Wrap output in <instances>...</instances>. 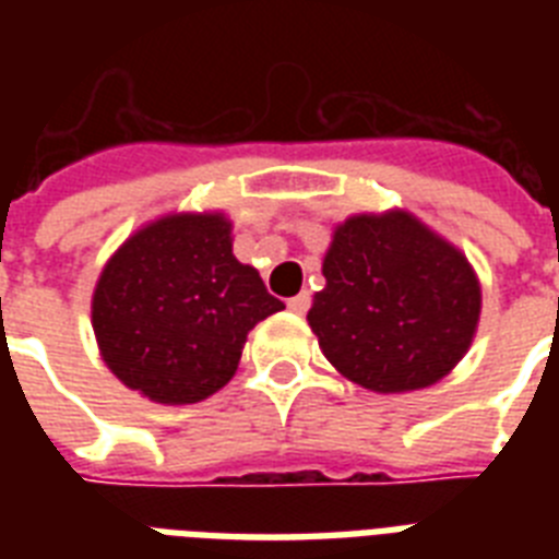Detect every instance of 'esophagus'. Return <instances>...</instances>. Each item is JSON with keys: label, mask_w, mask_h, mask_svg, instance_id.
Listing matches in <instances>:
<instances>
[{"label": "esophagus", "mask_w": 559, "mask_h": 559, "mask_svg": "<svg viewBox=\"0 0 559 559\" xmlns=\"http://www.w3.org/2000/svg\"><path fill=\"white\" fill-rule=\"evenodd\" d=\"M287 307H289V310H293V313L305 316L307 310H310V293H307V289H305V293H298V296H293L287 301Z\"/></svg>", "instance_id": "34e87169"}]
</instances>
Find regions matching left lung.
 Returning <instances> with one entry per match:
<instances>
[{
  "mask_svg": "<svg viewBox=\"0 0 559 559\" xmlns=\"http://www.w3.org/2000/svg\"><path fill=\"white\" fill-rule=\"evenodd\" d=\"M322 272L328 287L307 322L331 366L362 389H426L467 354L481 310L476 275L406 211L345 219Z\"/></svg>",
  "mask_w": 559,
  "mask_h": 559,
  "instance_id": "obj_1",
  "label": "left lung"
}]
</instances>
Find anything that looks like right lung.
Returning <instances> with one entry per match:
<instances>
[{
  "instance_id": "obj_1",
  "label": "right lung",
  "mask_w": 559,
  "mask_h": 559,
  "mask_svg": "<svg viewBox=\"0 0 559 559\" xmlns=\"http://www.w3.org/2000/svg\"><path fill=\"white\" fill-rule=\"evenodd\" d=\"M284 301L231 254L223 214L142 228L100 272L92 328L104 362L156 403H200L237 371L246 333Z\"/></svg>"
}]
</instances>
